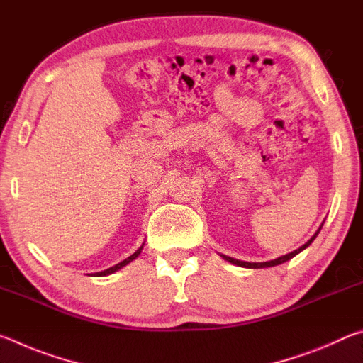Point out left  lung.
<instances>
[{
    "label": "left lung",
    "mask_w": 363,
    "mask_h": 363,
    "mask_svg": "<svg viewBox=\"0 0 363 363\" xmlns=\"http://www.w3.org/2000/svg\"><path fill=\"white\" fill-rule=\"evenodd\" d=\"M325 223V220H323ZM323 223H322V225H323ZM322 225L318 227L317 229V232L314 233V235L311 237V240H307L303 247H299L298 250H294V251H291V253H288V255H285V256H280V257H277V259H272V261H266V262H248V261H240V259H233V257H230V256H225V255H220L223 256V259H225V261H229V262H232V264H235V266H240V267H247V269H264V267H274V266H279V264H284V262H286V261H290L291 257H294L296 255H299L301 251L303 250H306L307 247H309V245L315 240V237L318 235V232H320V229H322Z\"/></svg>",
    "instance_id": "left-lung-1"
}]
</instances>
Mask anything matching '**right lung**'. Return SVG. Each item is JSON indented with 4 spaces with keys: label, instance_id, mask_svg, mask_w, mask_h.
<instances>
[{
    "label": "right lung",
    "instance_id": "add662e5",
    "mask_svg": "<svg viewBox=\"0 0 363 363\" xmlns=\"http://www.w3.org/2000/svg\"><path fill=\"white\" fill-rule=\"evenodd\" d=\"M143 248H144V243H143V247H139L136 251H134V253L130 256V257H126L125 261H121V262H118V264H115V266H112V267H108V269H106V270H102V272H96L94 275L96 277H104V275H110V274H113V272H116V270H120L121 267H125V266H128V264H130L131 261H134L136 259V257L140 255V251H143Z\"/></svg>",
    "mask_w": 363,
    "mask_h": 363
}]
</instances>
